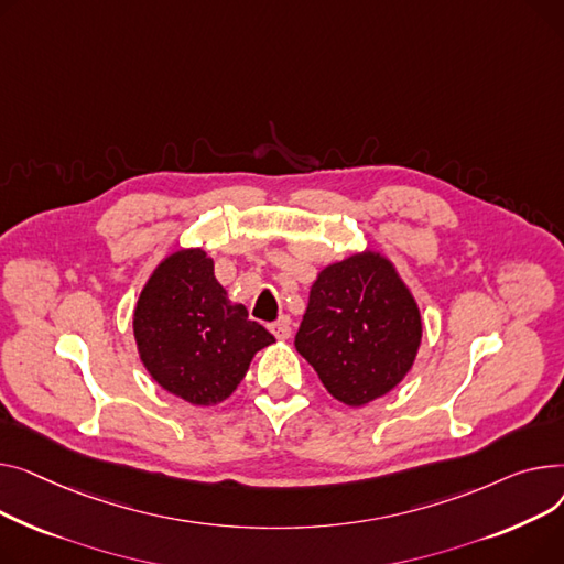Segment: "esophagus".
Wrapping results in <instances>:
<instances>
[{"instance_id":"1","label":"esophagus","mask_w":564,"mask_h":564,"mask_svg":"<svg viewBox=\"0 0 564 564\" xmlns=\"http://www.w3.org/2000/svg\"><path fill=\"white\" fill-rule=\"evenodd\" d=\"M271 333L275 335V339L286 341V339L291 337V323H289V318H286V316H282L280 321L271 323Z\"/></svg>"}]
</instances>
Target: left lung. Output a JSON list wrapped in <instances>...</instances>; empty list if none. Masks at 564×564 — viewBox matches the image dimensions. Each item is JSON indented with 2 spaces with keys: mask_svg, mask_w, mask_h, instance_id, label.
I'll return each mask as SVG.
<instances>
[{
  "mask_svg": "<svg viewBox=\"0 0 564 564\" xmlns=\"http://www.w3.org/2000/svg\"><path fill=\"white\" fill-rule=\"evenodd\" d=\"M421 335L410 286L367 248L318 271L293 344L339 403L364 408L403 382Z\"/></svg>",
  "mask_w": 564,
  "mask_h": 564,
  "instance_id": "obj_1",
  "label": "left lung"
}]
</instances>
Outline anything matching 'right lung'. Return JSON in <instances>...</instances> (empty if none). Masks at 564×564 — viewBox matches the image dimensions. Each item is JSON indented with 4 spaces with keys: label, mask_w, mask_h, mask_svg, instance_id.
I'll list each match as a JSON object with an SVG mask.
<instances>
[{
    "label": "right lung",
    "mask_w": 564,
    "mask_h": 564,
    "mask_svg": "<svg viewBox=\"0 0 564 564\" xmlns=\"http://www.w3.org/2000/svg\"><path fill=\"white\" fill-rule=\"evenodd\" d=\"M134 339L152 380L195 408L229 399L252 357L275 341L229 301L203 248H180L159 261L134 307Z\"/></svg>",
    "instance_id": "1"
}]
</instances>
